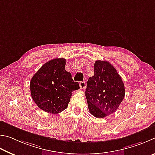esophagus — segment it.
Returning a JSON list of instances; mask_svg holds the SVG:
<instances>
[{
    "label": "esophagus",
    "instance_id": "1",
    "mask_svg": "<svg viewBox=\"0 0 155 155\" xmlns=\"http://www.w3.org/2000/svg\"><path fill=\"white\" fill-rule=\"evenodd\" d=\"M80 86L81 89H84L86 88V82L84 81L80 82Z\"/></svg>",
    "mask_w": 155,
    "mask_h": 155
}]
</instances>
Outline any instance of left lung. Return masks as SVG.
<instances>
[{
  "label": "left lung",
  "instance_id": "left-lung-1",
  "mask_svg": "<svg viewBox=\"0 0 155 155\" xmlns=\"http://www.w3.org/2000/svg\"><path fill=\"white\" fill-rule=\"evenodd\" d=\"M94 71V76L86 84L85 95L90 113L103 118L117 110L125 90L120 75L109 62L97 61Z\"/></svg>",
  "mask_w": 155,
  "mask_h": 155
}]
</instances>
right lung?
<instances>
[{"mask_svg":"<svg viewBox=\"0 0 155 155\" xmlns=\"http://www.w3.org/2000/svg\"><path fill=\"white\" fill-rule=\"evenodd\" d=\"M66 60L54 58L45 63L30 83L32 100L45 112L58 114L66 109L72 92L80 88L65 70Z\"/></svg>","mask_w":155,"mask_h":155,"instance_id":"right-lung-1","label":"right lung"}]
</instances>
